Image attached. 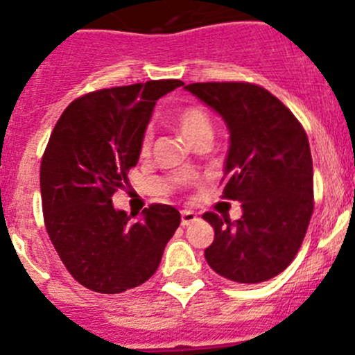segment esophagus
Masks as SVG:
<instances>
[{
	"label": "esophagus",
	"mask_w": 355,
	"mask_h": 355,
	"mask_svg": "<svg viewBox=\"0 0 355 355\" xmlns=\"http://www.w3.org/2000/svg\"><path fill=\"white\" fill-rule=\"evenodd\" d=\"M193 222H197V213H193V211H190V209L181 211V225L187 227Z\"/></svg>",
	"instance_id": "obj_1"
}]
</instances>
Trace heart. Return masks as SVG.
<instances>
[{
  "label": "heart",
  "instance_id": "1",
  "mask_svg": "<svg viewBox=\"0 0 355 355\" xmlns=\"http://www.w3.org/2000/svg\"><path fill=\"white\" fill-rule=\"evenodd\" d=\"M174 125L191 146L200 139H213V121L209 114L199 105H184L175 110ZM151 148V133L146 132L141 141V155H148Z\"/></svg>",
  "mask_w": 355,
  "mask_h": 355
}]
</instances>
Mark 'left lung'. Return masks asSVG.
<instances>
[{
	"label": "left lung",
	"mask_w": 355,
	"mask_h": 355,
	"mask_svg": "<svg viewBox=\"0 0 355 355\" xmlns=\"http://www.w3.org/2000/svg\"><path fill=\"white\" fill-rule=\"evenodd\" d=\"M216 110L230 133L223 197L241 202L236 222L216 213L202 218L214 229L206 248L213 271L237 284L275 278L297 255L313 213V162L294 114L268 89L250 83L184 86Z\"/></svg>",
	"instance_id": "obj_1"
}]
</instances>
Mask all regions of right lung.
I'll use <instances>...</instances> for the list:
<instances>
[{
    "mask_svg": "<svg viewBox=\"0 0 355 355\" xmlns=\"http://www.w3.org/2000/svg\"><path fill=\"white\" fill-rule=\"evenodd\" d=\"M181 80L100 89L73 100L52 130L42 156L44 222L64 268L89 291L119 294L148 282L181 223L167 204L141 218L112 206L128 183L156 100Z\"/></svg>",
    "mask_w": 355,
    "mask_h": 355,
    "instance_id": "add662e5",
    "label": "right lung"
}]
</instances>
